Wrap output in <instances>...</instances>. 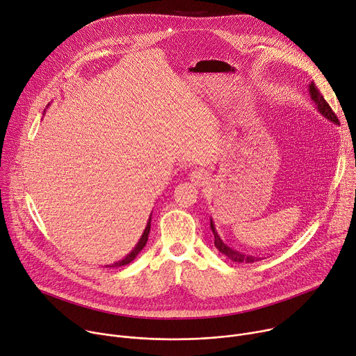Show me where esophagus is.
Here are the masks:
<instances>
[{
	"label": "esophagus",
	"instance_id": "obj_1",
	"mask_svg": "<svg viewBox=\"0 0 356 356\" xmlns=\"http://www.w3.org/2000/svg\"><path fill=\"white\" fill-rule=\"evenodd\" d=\"M190 180L193 181V184L203 186V184L207 181V175H206L204 170L196 169V170H193V172L190 173Z\"/></svg>",
	"mask_w": 356,
	"mask_h": 356
}]
</instances>
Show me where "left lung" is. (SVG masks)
<instances>
[{"label": "left lung", "instance_id": "obj_1", "mask_svg": "<svg viewBox=\"0 0 356 356\" xmlns=\"http://www.w3.org/2000/svg\"><path fill=\"white\" fill-rule=\"evenodd\" d=\"M309 95H311V99L314 101V104H315L318 112H319L322 116H325L328 120H331V122L339 124V120H338L337 115L334 113V111L331 109V106L327 104V101L324 99V96L321 95V92L318 90V88L315 86L314 82L309 83ZM210 229H211V232H213V234H214V245L217 247V250H218L221 254H224L225 257L230 258L232 261H234V263H254V261L261 260L260 257H252V255L243 254V252H240V251H236V250L230 248L227 244H224L222 240L220 238V236H218L217 232H216L214 222H213L211 218H210Z\"/></svg>", "mask_w": 356, "mask_h": 356}]
</instances>
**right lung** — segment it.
Masks as SVG:
<instances>
[{"instance_id": "obj_1", "label": "right lung", "mask_w": 356, "mask_h": 356, "mask_svg": "<svg viewBox=\"0 0 356 356\" xmlns=\"http://www.w3.org/2000/svg\"><path fill=\"white\" fill-rule=\"evenodd\" d=\"M150 221H152V214H150V217H149V221H147V224H146V229H145V232H143V234H142L139 243L136 244V247H135L131 252H129L124 258H122L120 261H116V263H113V264H111V266H105V267L118 268V267H122V266H126V264H129V263H132V261L135 260L136 255L145 248V245H146V243H147L149 233H150Z\"/></svg>"}]
</instances>
